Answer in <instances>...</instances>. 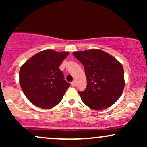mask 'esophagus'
Returning <instances> with one entry per match:
<instances>
[{
	"label": "esophagus",
	"mask_w": 147,
	"mask_h": 147,
	"mask_svg": "<svg viewBox=\"0 0 147 147\" xmlns=\"http://www.w3.org/2000/svg\"><path fill=\"white\" fill-rule=\"evenodd\" d=\"M71 86H75V81H72L71 82Z\"/></svg>",
	"instance_id": "esophagus-1"
}]
</instances>
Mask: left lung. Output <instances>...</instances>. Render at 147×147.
I'll use <instances>...</instances> for the list:
<instances>
[{
	"label": "left lung",
	"mask_w": 147,
	"mask_h": 147,
	"mask_svg": "<svg viewBox=\"0 0 147 147\" xmlns=\"http://www.w3.org/2000/svg\"><path fill=\"white\" fill-rule=\"evenodd\" d=\"M73 55L83 64L87 86L79 91L82 102L94 110H102L115 104L124 88L122 63L102 50L74 52Z\"/></svg>",
	"instance_id": "obj_1"
}]
</instances>
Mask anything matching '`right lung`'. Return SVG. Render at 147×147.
Masks as SVG:
<instances>
[{"mask_svg": "<svg viewBox=\"0 0 147 147\" xmlns=\"http://www.w3.org/2000/svg\"><path fill=\"white\" fill-rule=\"evenodd\" d=\"M68 55V52L45 50L22 65L19 72L20 85L34 105L48 109L62 100L70 84L64 80L59 66Z\"/></svg>", "mask_w": 147, "mask_h": 147, "instance_id": "obj_1", "label": "right lung"}]
</instances>
